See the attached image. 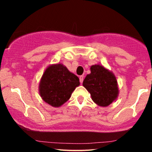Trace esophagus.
Masks as SVG:
<instances>
[{
  "label": "esophagus",
  "instance_id": "1",
  "mask_svg": "<svg viewBox=\"0 0 152 152\" xmlns=\"http://www.w3.org/2000/svg\"><path fill=\"white\" fill-rule=\"evenodd\" d=\"M79 81H80V83H83V76H79Z\"/></svg>",
  "mask_w": 152,
  "mask_h": 152
}]
</instances>
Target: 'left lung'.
I'll list each match as a JSON object with an SVG mask.
<instances>
[{
  "instance_id": "8db88e82",
  "label": "left lung",
  "mask_w": 152,
  "mask_h": 152,
  "mask_svg": "<svg viewBox=\"0 0 152 152\" xmlns=\"http://www.w3.org/2000/svg\"><path fill=\"white\" fill-rule=\"evenodd\" d=\"M91 74L83 81V86L89 92L93 102L106 107L114 102L118 96L117 80L112 71L99 64L91 66Z\"/></svg>"
}]
</instances>
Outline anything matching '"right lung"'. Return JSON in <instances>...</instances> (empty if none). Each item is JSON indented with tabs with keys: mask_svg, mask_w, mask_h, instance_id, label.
Masks as SVG:
<instances>
[{
	"mask_svg": "<svg viewBox=\"0 0 152 152\" xmlns=\"http://www.w3.org/2000/svg\"><path fill=\"white\" fill-rule=\"evenodd\" d=\"M79 85L77 76L62 64H56L46 68L40 81L38 91L45 102L53 107H60L70 99Z\"/></svg>",
	"mask_w": 152,
	"mask_h": 152,
	"instance_id": "obj_1",
	"label": "right lung"
}]
</instances>
